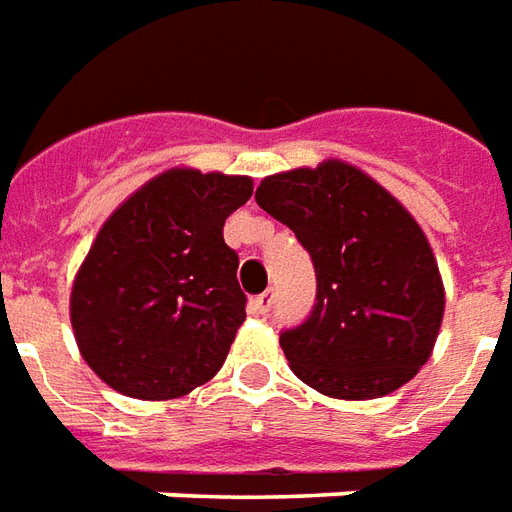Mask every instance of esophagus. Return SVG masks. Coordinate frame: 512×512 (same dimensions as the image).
Wrapping results in <instances>:
<instances>
[{
  "mask_svg": "<svg viewBox=\"0 0 512 512\" xmlns=\"http://www.w3.org/2000/svg\"><path fill=\"white\" fill-rule=\"evenodd\" d=\"M275 295L267 289L262 295H256L250 300V314H256V317H264V314H270V308H273Z\"/></svg>",
  "mask_w": 512,
  "mask_h": 512,
  "instance_id": "esophagus-1",
  "label": "esophagus"
}]
</instances>
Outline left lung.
<instances>
[{"instance_id":"left-lung-1","label":"left lung","mask_w":512,"mask_h":512,"mask_svg":"<svg viewBox=\"0 0 512 512\" xmlns=\"http://www.w3.org/2000/svg\"><path fill=\"white\" fill-rule=\"evenodd\" d=\"M256 204L295 231L317 273L306 320L281 331L297 378L336 400H375L433 353L444 284L422 228L344 162L267 176Z\"/></svg>"}]
</instances>
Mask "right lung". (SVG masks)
Masks as SVG:
<instances>
[{"instance_id": "obj_1", "label": "right lung", "mask_w": 512, "mask_h": 512, "mask_svg": "<svg viewBox=\"0 0 512 512\" xmlns=\"http://www.w3.org/2000/svg\"><path fill=\"white\" fill-rule=\"evenodd\" d=\"M250 192L248 176L176 168L101 226L71 289V325L107 386L173 400L215 378L248 303L223 226Z\"/></svg>"}]
</instances>
